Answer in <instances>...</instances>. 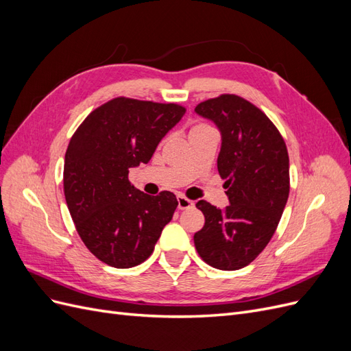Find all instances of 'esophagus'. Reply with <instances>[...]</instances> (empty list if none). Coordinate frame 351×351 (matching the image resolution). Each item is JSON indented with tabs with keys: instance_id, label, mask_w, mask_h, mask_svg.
Returning a JSON list of instances; mask_svg holds the SVG:
<instances>
[{
	"instance_id": "obj_1",
	"label": "esophagus",
	"mask_w": 351,
	"mask_h": 351,
	"mask_svg": "<svg viewBox=\"0 0 351 351\" xmlns=\"http://www.w3.org/2000/svg\"><path fill=\"white\" fill-rule=\"evenodd\" d=\"M177 204H178V209H190L195 206V202L193 200H189L187 197L184 196H178L177 197Z\"/></svg>"
}]
</instances>
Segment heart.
Instances as JSON below:
<instances>
[{"mask_svg": "<svg viewBox=\"0 0 351 351\" xmlns=\"http://www.w3.org/2000/svg\"><path fill=\"white\" fill-rule=\"evenodd\" d=\"M206 129H209V127H206V125H204V124H197V125H195L193 129H192V133L200 132V130H206Z\"/></svg>", "mask_w": 351, "mask_h": 351, "instance_id": "heart-1", "label": "heart"}]
</instances>
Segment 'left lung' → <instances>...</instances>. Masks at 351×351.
Here are the masks:
<instances>
[{
    "mask_svg": "<svg viewBox=\"0 0 351 351\" xmlns=\"http://www.w3.org/2000/svg\"><path fill=\"white\" fill-rule=\"evenodd\" d=\"M195 112L221 133L218 171L228 196L222 209L197 202L205 226L195 246L210 267L236 271L267 247L278 227L290 192L289 152L268 117L237 95L200 102Z\"/></svg>",
    "mask_w": 351,
    "mask_h": 351,
    "instance_id": "obj_1",
    "label": "left lung"
}]
</instances>
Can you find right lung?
I'll use <instances>...</instances> for the list:
<instances>
[{
  "label": "right lung",
  "mask_w": 351,
  "mask_h": 351,
  "mask_svg": "<svg viewBox=\"0 0 351 351\" xmlns=\"http://www.w3.org/2000/svg\"><path fill=\"white\" fill-rule=\"evenodd\" d=\"M186 110L176 104L115 98L92 111L73 134L64 158V195L86 247L114 268L151 256L173 218L171 192L149 196L129 182L147 164Z\"/></svg>",
  "instance_id": "right-lung-1"
}]
</instances>
